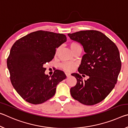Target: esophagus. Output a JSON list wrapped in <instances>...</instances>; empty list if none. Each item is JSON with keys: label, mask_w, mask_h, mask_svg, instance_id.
<instances>
[{"label": "esophagus", "mask_w": 128, "mask_h": 128, "mask_svg": "<svg viewBox=\"0 0 128 128\" xmlns=\"http://www.w3.org/2000/svg\"><path fill=\"white\" fill-rule=\"evenodd\" d=\"M66 77H68L70 76V73H66Z\"/></svg>", "instance_id": "obj_1"}]
</instances>
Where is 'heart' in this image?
Segmentation results:
<instances>
[{
    "label": "heart",
    "instance_id": "heart-1",
    "mask_svg": "<svg viewBox=\"0 0 128 128\" xmlns=\"http://www.w3.org/2000/svg\"><path fill=\"white\" fill-rule=\"evenodd\" d=\"M69 45L73 53H75L76 52L78 51H82V47L81 44L76 41H72V42H70ZM58 50L59 49H57V50H56V54L58 53ZM76 66L77 64L74 62H64L60 65V66L64 70L70 72L74 69L75 66Z\"/></svg>",
    "mask_w": 128,
    "mask_h": 128
}]
</instances>
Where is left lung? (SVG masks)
<instances>
[{
  "label": "left lung",
  "instance_id": "obj_1",
  "mask_svg": "<svg viewBox=\"0 0 128 128\" xmlns=\"http://www.w3.org/2000/svg\"><path fill=\"white\" fill-rule=\"evenodd\" d=\"M68 36L81 43L86 52L78 69L80 73L72 74L77 84L70 88V94L83 104H96L108 96L117 83L121 67L118 49L110 38L97 30H82ZM81 74L90 78L84 82Z\"/></svg>",
  "mask_w": 128,
  "mask_h": 128
}]
</instances>
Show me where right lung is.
I'll use <instances>...</instances> for the list:
<instances>
[{"label":"right lung","instance_id":"1","mask_svg":"<svg viewBox=\"0 0 128 128\" xmlns=\"http://www.w3.org/2000/svg\"><path fill=\"white\" fill-rule=\"evenodd\" d=\"M66 41V35L38 30L16 40L7 59L12 85L24 100L33 104L44 103L55 94L56 86L66 78L56 69L44 74V64L53 59L56 48Z\"/></svg>","mask_w":128,"mask_h":128}]
</instances>
